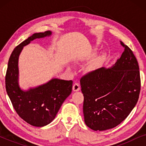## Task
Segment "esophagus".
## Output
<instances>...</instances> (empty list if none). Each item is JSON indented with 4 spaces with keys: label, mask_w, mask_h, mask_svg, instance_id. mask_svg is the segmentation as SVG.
Listing matches in <instances>:
<instances>
[{
    "label": "esophagus",
    "mask_w": 146,
    "mask_h": 146,
    "mask_svg": "<svg viewBox=\"0 0 146 146\" xmlns=\"http://www.w3.org/2000/svg\"><path fill=\"white\" fill-rule=\"evenodd\" d=\"M72 89H73V91H74V92L79 91L80 89V86L79 84L78 83H75L73 85Z\"/></svg>",
    "instance_id": "34e87169"
}]
</instances>
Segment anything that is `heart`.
I'll return each mask as SVG.
<instances>
[{
	"instance_id": "b5f03b06",
	"label": "heart",
	"mask_w": 146,
	"mask_h": 146,
	"mask_svg": "<svg viewBox=\"0 0 146 146\" xmlns=\"http://www.w3.org/2000/svg\"><path fill=\"white\" fill-rule=\"evenodd\" d=\"M105 58V55H102L101 56H100L98 60L96 62L94 65V67H97L98 66H99L100 64L102 62V61L104 60V59Z\"/></svg>"
}]
</instances>
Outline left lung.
<instances>
[{"mask_svg":"<svg viewBox=\"0 0 146 146\" xmlns=\"http://www.w3.org/2000/svg\"><path fill=\"white\" fill-rule=\"evenodd\" d=\"M120 42L124 51L112 66L100 68L80 79L84 121L94 131L117 126L138 100L141 87L138 63L131 50Z\"/></svg>","mask_w":146,"mask_h":146,"instance_id":"8db88e82","label":"left lung"}]
</instances>
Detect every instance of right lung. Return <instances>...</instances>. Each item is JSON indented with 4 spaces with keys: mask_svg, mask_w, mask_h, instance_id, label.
Wrapping results in <instances>:
<instances>
[{
    "mask_svg": "<svg viewBox=\"0 0 146 146\" xmlns=\"http://www.w3.org/2000/svg\"><path fill=\"white\" fill-rule=\"evenodd\" d=\"M51 35L50 31L35 33L17 46L10 56L6 74V90L15 111L22 119L36 127L44 126L52 121L72 88V81L58 78L28 90L20 88L19 58L23 47L33 40Z\"/></svg>",
    "mask_w": 146,
    "mask_h": 146,
    "instance_id": "obj_1",
    "label": "right lung"
}]
</instances>
